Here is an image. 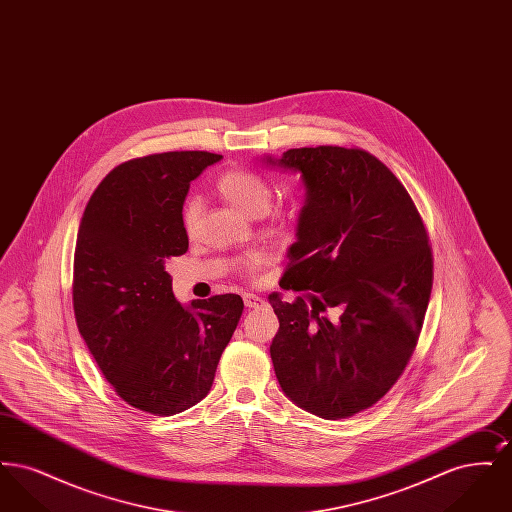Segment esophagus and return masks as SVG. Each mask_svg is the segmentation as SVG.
I'll use <instances>...</instances> for the list:
<instances>
[{
    "instance_id": "esophagus-1",
    "label": "esophagus",
    "mask_w": 512,
    "mask_h": 512,
    "mask_svg": "<svg viewBox=\"0 0 512 512\" xmlns=\"http://www.w3.org/2000/svg\"><path fill=\"white\" fill-rule=\"evenodd\" d=\"M244 303L245 307H249V309H257V307L265 305V299L255 293H244Z\"/></svg>"
}]
</instances>
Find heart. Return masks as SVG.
Here are the masks:
<instances>
[{
    "instance_id": "1",
    "label": "heart",
    "mask_w": 512,
    "mask_h": 512,
    "mask_svg": "<svg viewBox=\"0 0 512 512\" xmlns=\"http://www.w3.org/2000/svg\"><path fill=\"white\" fill-rule=\"evenodd\" d=\"M217 190L219 194L245 217H261L268 207H270V188H268L265 178H261L259 174L251 171H228L222 174L217 182ZM199 219V201L190 199L184 207L182 213V222H184V230L188 234H192L197 226ZM263 263L261 255H251L247 259V270H255Z\"/></svg>"
}]
</instances>
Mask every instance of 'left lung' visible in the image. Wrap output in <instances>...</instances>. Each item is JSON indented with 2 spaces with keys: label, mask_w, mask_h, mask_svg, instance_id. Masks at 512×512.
Segmentation results:
<instances>
[{
  "label": "left lung",
  "mask_w": 512,
  "mask_h": 512,
  "mask_svg": "<svg viewBox=\"0 0 512 512\" xmlns=\"http://www.w3.org/2000/svg\"><path fill=\"white\" fill-rule=\"evenodd\" d=\"M270 167L299 174L305 203L290 265L268 295L278 334L270 359L307 413L347 418L380 401L413 355L432 293V251L411 195L363 149H288Z\"/></svg>",
  "instance_id": "left-lung-1"
}]
</instances>
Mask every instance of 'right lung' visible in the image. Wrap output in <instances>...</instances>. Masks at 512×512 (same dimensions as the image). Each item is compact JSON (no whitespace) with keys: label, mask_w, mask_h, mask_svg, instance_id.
Here are the masks:
<instances>
[{"label":"right lung","mask_w":512,"mask_h":512,"mask_svg":"<svg viewBox=\"0 0 512 512\" xmlns=\"http://www.w3.org/2000/svg\"><path fill=\"white\" fill-rule=\"evenodd\" d=\"M222 155L169 151L109 172L90 197L74 249L80 336L122 399L157 416L182 413L213 386L244 301L236 293L178 303L165 263L188 251L184 199Z\"/></svg>","instance_id":"1"}]
</instances>
